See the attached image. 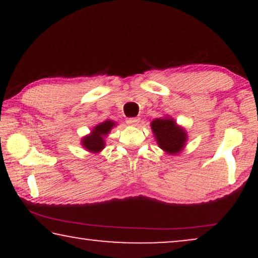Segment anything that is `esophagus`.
Here are the masks:
<instances>
[{"label":"esophagus","instance_id":"obj_1","mask_svg":"<svg viewBox=\"0 0 258 258\" xmlns=\"http://www.w3.org/2000/svg\"><path fill=\"white\" fill-rule=\"evenodd\" d=\"M126 123H128L129 125H137L140 123V118L139 117H129L126 118Z\"/></svg>","mask_w":258,"mask_h":258}]
</instances>
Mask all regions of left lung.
I'll list each match as a JSON object with an SVG mask.
<instances>
[{
  "mask_svg": "<svg viewBox=\"0 0 258 258\" xmlns=\"http://www.w3.org/2000/svg\"><path fill=\"white\" fill-rule=\"evenodd\" d=\"M151 129L157 143L168 154H177L184 147L186 135L182 128L176 125L174 119L156 118L151 122Z\"/></svg>",
  "mask_w": 258,
  "mask_h": 258,
  "instance_id": "left-lung-1",
  "label": "left lung"
}]
</instances>
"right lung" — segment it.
<instances>
[{
	"label": "right lung",
	"instance_id": "obj_1",
	"mask_svg": "<svg viewBox=\"0 0 258 258\" xmlns=\"http://www.w3.org/2000/svg\"><path fill=\"white\" fill-rule=\"evenodd\" d=\"M114 125L115 124L112 121H105L95 126V129L91 132V135L83 139L82 144L84 148L91 151V153H98V151H101L104 148L103 136L107 135Z\"/></svg>",
	"mask_w": 258,
	"mask_h": 258
}]
</instances>
